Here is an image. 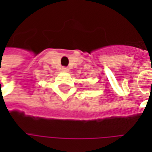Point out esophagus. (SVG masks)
I'll return each instance as SVG.
<instances>
[{
    "instance_id": "34e87169",
    "label": "esophagus",
    "mask_w": 152,
    "mask_h": 152,
    "mask_svg": "<svg viewBox=\"0 0 152 152\" xmlns=\"http://www.w3.org/2000/svg\"><path fill=\"white\" fill-rule=\"evenodd\" d=\"M62 72H68V68L67 67H63L62 68Z\"/></svg>"
}]
</instances>
